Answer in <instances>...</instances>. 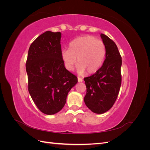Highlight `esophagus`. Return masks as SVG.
<instances>
[{"instance_id": "34e87169", "label": "esophagus", "mask_w": 150, "mask_h": 150, "mask_svg": "<svg viewBox=\"0 0 150 150\" xmlns=\"http://www.w3.org/2000/svg\"><path fill=\"white\" fill-rule=\"evenodd\" d=\"M78 81L79 83H81V82H83V79H81V78H79V77H78Z\"/></svg>"}]
</instances>
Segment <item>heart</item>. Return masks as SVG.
<instances>
[{"mask_svg":"<svg viewBox=\"0 0 150 150\" xmlns=\"http://www.w3.org/2000/svg\"><path fill=\"white\" fill-rule=\"evenodd\" d=\"M106 54V46L103 41L93 36L84 35L72 40L68 49L62 50L61 57L67 70L73 69L77 58L78 73L82 74L86 72L91 74L100 69Z\"/></svg>","mask_w":150,"mask_h":150,"instance_id":"heart-1","label":"heart"}]
</instances>
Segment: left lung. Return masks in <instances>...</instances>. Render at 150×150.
I'll list each match as a JSON object with an SVG mask.
<instances>
[{
  "label": "left lung",
  "mask_w": 150,
  "mask_h": 150,
  "mask_svg": "<svg viewBox=\"0 0 150 150\" xmlns=\"http://www.w3.org/2000/svg\"><path fill=\"white\" fill-rule=\"evenodd\" d=\"M106 49L103 66L92 76L84 78L86 94L84 101L89 110L96 114H103L110 110L118 95L121 84V57L113 40L101 34Z\"/></svg>",
  "instance_id": "8db88e82"
}]
</instances>
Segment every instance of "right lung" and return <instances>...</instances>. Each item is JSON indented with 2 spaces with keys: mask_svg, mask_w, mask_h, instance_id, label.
Returning a JSON list of instances; mask_svg holds the SVG:
<instances>
[{
  "mask_svg": "<svg viewBox=\"0 0 150 150\" xmlns=\"http://www.w3.org/2000/svg\"><path fill=\"white\" fill-rule=\"evenodd\" d=\"M61 33L46 31L30 46L26 61L28 90L39 110L54 115L64 106L68 93L78 83L61 57Z\"/></svg>",
  "mask_w": 150,
  "mask_h": 150,
  "instance_id": "add662e5",
  "label": "right lung"
}]
</instances>
